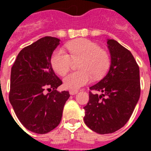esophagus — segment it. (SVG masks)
<instances>
[{"label": "esophagus", "instance_id": "obj_1", "mask_svg": "<svg viewBox=\"0 0 151 151\" xmlns=\"http://www.w3.org/2000/svg\"><path fill=\"white\" fill-rule=\"evenodd\" d=\"M76 93H78V91L77 90H70L69 91V94L73 95V94H76Z\"/></svg>", "mask_w": 151, "mask_h": 151}]
</instances>
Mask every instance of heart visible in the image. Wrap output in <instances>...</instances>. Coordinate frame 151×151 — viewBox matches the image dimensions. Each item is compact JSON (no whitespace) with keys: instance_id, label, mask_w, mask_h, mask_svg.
I'll use <instances>...</instances> for the list:
<instances>
[{"instance_id":"1","label":"heart","mask_w":151,"mask_h":151,"mask_svg":"<svg viewBox=\"0 0 151 151\" xmlns=\"http://www.w3.org/2000/svg\"><path fill=\"white\" fill-rule=\"evenodd\" d=\"M69 54L63 49L54 50L50 58V64L54 71L60 76H65L72 65V60H79L77 68L79 70L66 75L63 78L64 87L68 89H78L91 81L101 77L110 65L108 52L99 45L88 39H81L66 45Z\"/></svg>"}]
</instances>
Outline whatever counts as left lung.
<instances>
[{
	"instance_id": "1",
	"label": "left lung",
	"mask_w": 151,
	"mask_h": 151,
	"mask_svg": "<svg viewBox=\"0 0 151 151\" xmlns=\"http://www.w3.org/2000/svg\"><path fill=\"white\" fill-rule=\"evenodd\" d=\"M111 55L110 70L90 87L84 106V121L98 134H110L129 121L140 97L139 66L130 51L113 39L107 41ZM94 91V92H92Z\"/></svg>"
}]
</instances>
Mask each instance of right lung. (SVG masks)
Masks as SVG:
<instances>
[{
    "instance_id": "add662e5",
    "label": "right lung",
    "mask_w": 151,
    "mask_h": 151,
    "mask_svg": "<svg viewBox=\"0 0 151 151\" xmlns=\"http://www.w3.org/2000/svg\"><path fill=\"white\" fill-rule=\"evenodd\" d=\"M59 45L57 38H40L19 53L11 69L10 104L24 127L38 134H46L59 125L69 97L67 91L56 90L63 82L50 64Z\"/></svg>"
}]
</instances>
